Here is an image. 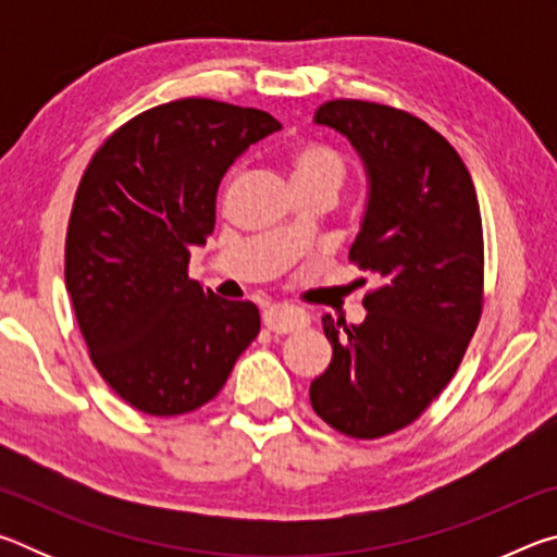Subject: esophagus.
<instances>
[{
	"label": "esophagus",
	"instance_id": "1",
	"mask_svg": "<svg viewBox=\"0 0 557 557\" xmlns=\"http://www.w3.org/2000/svg\"><path fill=\"white\" fill-rule=\"evenodd\" d=\"M262 324L275 334H292L309 324V314L295 305H272L262 314Z\"/></svg>",
	"mask_w": 557,
	"mask_h": 557
}]
</instances>
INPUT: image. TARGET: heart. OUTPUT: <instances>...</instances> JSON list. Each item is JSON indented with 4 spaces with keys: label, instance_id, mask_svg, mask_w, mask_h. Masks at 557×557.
Segmentation results:
<instances>
[{
    "label": "heart",
    "instance_id": "heart-1",
    "mask_svg": "<svg viewBox=\"0 0 557 557\" xmlns=\"http://www.w3.org/2000/svg\"><path fill=\"white\" fill-rule=\"evenodd\" d=\"M289 174L299 191L309 188H332L336 191L348 174L346 159L334 147L322 143H299L287 152Z\"/></svg>",
    "mask_w": 557,
    "mask_h": 557
}]
</instances>
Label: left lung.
<instances>
[{
    "mask_svg": "<svg viewBox=\"0 0 557 557\" xmlns=\"http://www.w3.org/2000/svg\"><path fill=\"white\" fill-rule=\"evenodd\" d=\"M314 120L351 139L369 169L348 260L375 287L363 324L322 317L334 354L309 400L342 435L379 440L418 420L467 354L484 309L482 213L467 164L425 120L342 98Z\"/></svg>",
    "mask_w": 557,
    "mask_h": 557,
    "instance_id": "1",
    "label": "left lung"
}]
</instances>
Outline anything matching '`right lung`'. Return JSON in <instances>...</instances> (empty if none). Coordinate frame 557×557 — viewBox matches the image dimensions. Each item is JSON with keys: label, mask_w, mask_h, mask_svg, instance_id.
<instances>
[{"label": "right lung", "mask_w": 557, "mask_h": 557, "mask_svg": "<svg viewBox=\"0 0 557 557\" xmlns=\"http://www.w3.org/2000/svg\"><path fill=\"white\" fill-rule=\"evenodd\" d=\"M265 110L182 98L127 120L81 176L65 233V289L88 356L112 391L157 418L213 400L260 332L252 301L188 277L215 225V191Z\"/></svg>", "instance_id": "add662e5"}]
</instances>
